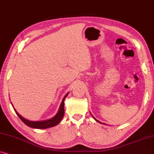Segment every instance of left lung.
<instances>
[{"label":"left lung","mask_w":154,"mask_h":154,"mask_svg":"<svg viewBox=\"0 0 154 154\" xmlns=\"http://www.w3.org/2000/svg\"><path fill=\"white\" fill-rule=\"evenodd\" d=\"M92 117H93V119H94V120H96V121H97V122H98V123H101V122H100V121H98V120H97V119H95V118H94V116H92ZM102 124H104V123H102ZM104 125H105V124H104Z\"/></svg>","instance_id":"1"}]
</instances>
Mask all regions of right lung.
I'll use <instances>...</instances> for the list:
<instances>
[{
    "instance_id": "1",
    "label": "right lung",
    "mask_w": 154,
    "mask_h": 154,
    "mask_svg": "<svg viewBox=\"0 0 154 154\" xmlns=\"http://www.w3.org/2000/svg\"><path fill=\"white\" fill-rule=\"evenodd\" d=\"M68 94L69 92L64 97V98H63L62 102L61 103L60 109H59L57 114L54 116V117L51 118V119L45 120V121H29V120H27L26 119H24V117H22V116H21L20 113L16 111V109L14 108V106H13L14 111H15L18 116L20 117V119L22 120L23 123L26 124L27 126H29V127L32 128H36V129H46V128L54 127V126L58 125V124L60 123V122L62 121V118L64 115V100L67 97V95H68Z\"/></svg>"
}]
</instances>
